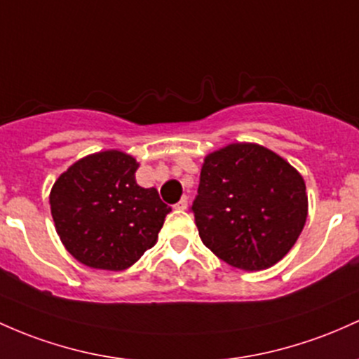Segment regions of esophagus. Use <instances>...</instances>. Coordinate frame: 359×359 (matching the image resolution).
I'll use <instances>...</instances> for the list:
<instances>
[{
    "mask_svg": "<svg viewBox=\"0 0 359 359\" xmlns=\"http://www.w3.org/2000/svg\"><path fill=\"white\" fill-rule=\"evenodd\" d=\"M186 208H187V198H186V196H184V198L180 199L179 203L175 204V210H180V211H184V210H186Z\"/></svg>",
    "mask_w": 359,
    "mask_h": 359,
    "instance_id": "1",
    "label": "esophagus"
}]
</instances>
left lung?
Returning a JSON list of instances; mask_svg holds the SVG:
<instances>
[{
  "mask_svg": "<svg viewBox=\"0 0 359 359\" xmlns=\"http://www.w3.org/2000/svg\"><path fill=\"white\" fill-rule=\"evenodd\" d=\"M204 245L245 271L274 266L306 222L302 175L271 149L235 143L206 156L191 206Z\"/></svg>",
  "mask_w": 359,
  "mask_h": 359,
  "instance_id": "8db88e82",
  "label": "left lung"
}]
</instances>
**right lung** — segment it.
Masks as SVG:
<instances>
[{"label":"right lung","mask_w":359,"mask_h":359,"mask_svg":"<svg viewBox=\"0 0 359 359\" xmlns=\"http://www.w3.org/2000/svg\"><path fill=\"white\" fill-rule=\"evenodd\" d=\"M137 163L126 153L81 158L50 191V212L61 242L93 269L122 271L155 245L172 208L155 187L137 186Z\"/></svg>","instance_id":"right-lung-1"}]
</instances>
